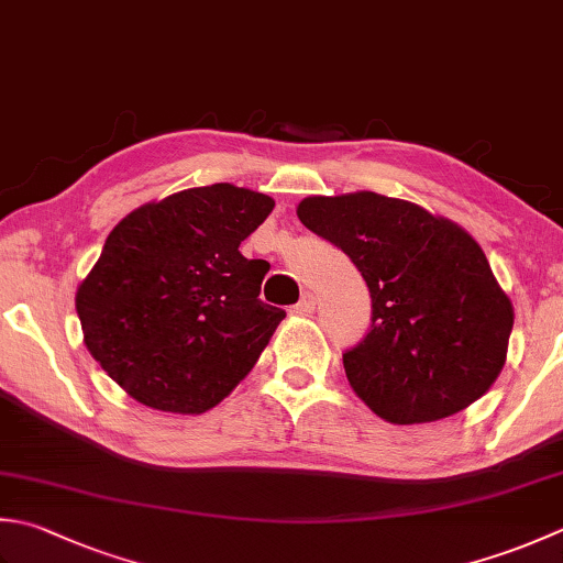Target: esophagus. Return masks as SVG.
Instances as JSON below:
<instances>
[{"label":"esophagus","instance_id":"obj_1","mask_svg":"<svg viewBox=\"0 0 563 563\" xmlns=\"http://www.w3.org/2000/svg\"><path fill=\"white\" fill-rule=\"evenodd\" d=\"M292 312H295V314H302V317L312 314V312H314V295H312V292H305V295L300 297V302H297V305L292 307Z\"/></svg>","mask_w":563,"mask_h":563}]
</instances>
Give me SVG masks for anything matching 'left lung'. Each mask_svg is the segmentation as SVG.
Returning a JSON list of instances; mask_svg holds the SVG:
<instances>
[{
	"instance_id": "1",
	"label": "left lung",
	"mask_w": 563,
	"mask_h": 563,
	"mask_svg": "<svg viewBox=\"0 0 563 563\" xmlns=\"http://www.w3.org/2000/svg\"><path fill=\"white\" fill-rule=\"evenodd\" d=\"M297 217L344 251L368 285L371 332L346 351L344 368L380 420L437 422L490 390L515 312L464 227L368 190L305 197Z\"/></svg>"
}]
</instances>
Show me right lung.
<instances>
[{"label": "right lung", "mask_w": 563, "mask_h": 563, "mask_svg": "<svg viewBox=\"0 0 563 563\" xmlns=\"http://www.w3.org/2000/svg\"><path fill=\"white\" fill-rule=\"evenodd\" d=\"M273 207L217 183L141 205L109 231L75 310L87 351L136 402L202 415L256 366L285 312L258 300L268 263L239 246Z\"/></svg>", "instance_id": "right-lung-1"}]
</instances>
